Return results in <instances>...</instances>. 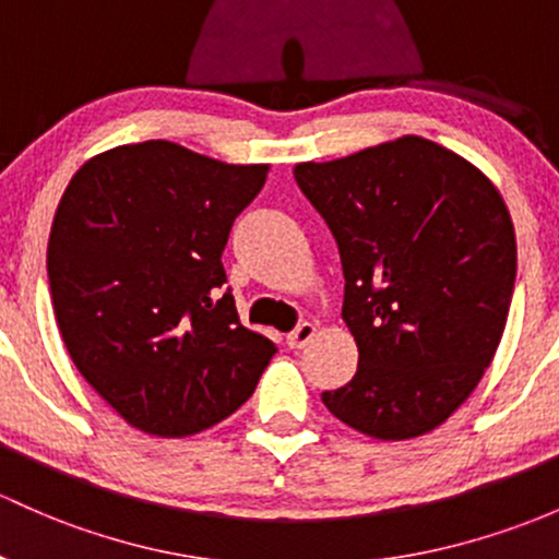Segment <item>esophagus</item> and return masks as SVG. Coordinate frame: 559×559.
<instances>
[{
    "label": "esophagus",
    "mask_w": 559,
    "mask_h": 559,
    "mask_svg": "<svg viewBox=\"0 0 559 559\" xmlns=\"http://www.w3.org/2000/svg\"><path fill=\"white\" fill-rule=\"evenodd\" d=\"M317 335V325H311V322H301L293 333H287V346L290 349H304V346H309L311 341H314Z\"/></svg>",
    "instance_id": "obj_1"
}]
</instances>
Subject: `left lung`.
Here are the masks:
<instances>
[{"label": "left lung", "mask_w": 559, "mask_h": 559, "mask_svg": "<svg viewBox=\"0 0 559 559\" xmlns=\"http://www.w3.org/2000/svg\"><path fill=\"white\" fill-rule=\"evenodd\" d=\"M333 231L357 373L322 394L338 421L376 440L437 429L498 349L518 274L507 202L483 170L402 135L293 170Z\"/></svg>", "instance_id": "1"}]
</instances>
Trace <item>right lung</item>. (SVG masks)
<instances>
[{"label":"right lung","mask_w":559,"mask_h":559,"mask_svg":"<svg viewBox=\"0 0 559 559\" xmlns=\"http://www.w3.org/2000/svg\"><path fill=\"white\" fill-rule=\"evenodd\" d=\"M269 165L170 141L95 154L66 186L47 277L76 370L154 437H189L253 394L277 346L239 322L224 255Z\"/></svg>","instance_id":"right-lung-1"}]
</instances>
